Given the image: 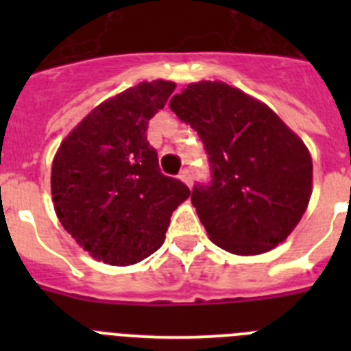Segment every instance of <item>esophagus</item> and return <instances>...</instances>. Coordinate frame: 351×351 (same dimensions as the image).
I'll use <instances>...</instances> for the list:
<instances>
[{
	"label": "esophagus",
	"mask_w": 351,
	"mask_h": 351,
	"mask_svg": "<svg viewBox=\"0 0 351 351\" xmlns=\"http://www.w3.org/2000/svg\"><path fill=\"white\" fill-rule=\"evenodd\" d=\"M179 179H181L186 186H190V188H191V184H193V178H191V172L188 169L181 170V173H179Z\"/></svg>",
	"instance_id": "obj_1"
}]
</instances>
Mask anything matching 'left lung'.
Returning <instances> with one entry per match:
<instances>
[{"mask_svg":"<svg viewBox=\"0 0 351 351\" xmlns=\"http://www.w3.org/2000/svg\"><path fill=\"white\" fill-rule=\"evenodd\" d=\"M170 110L209 154L213 181L191 204L216 246L241 256L274 250L293 232L313 191L309 149L271 107L221 80L191 82Z\"/></svg>","mask_w":351,"mask_h":351,"instance_id":"obj_1","label":"left lung"}]
</instances>
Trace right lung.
<instances>
[{"label": "right lung", "mask_w": 351, "mask_h": 351, "mask_svg": "<svg viewBox=\"0 0 351 351\" xmlns=\"http://www.w3.org/2000/svg\"><path fill=\"white\" fill-rule=\"evenodd\" d=\"M176 82H141L101 101L68 133L52 160L51 193L64 230L98 262L133 265L165 241L188 186L160 172L149 119Z\"/></svg>", "instance_id": "obj_1"}]
</instances>
